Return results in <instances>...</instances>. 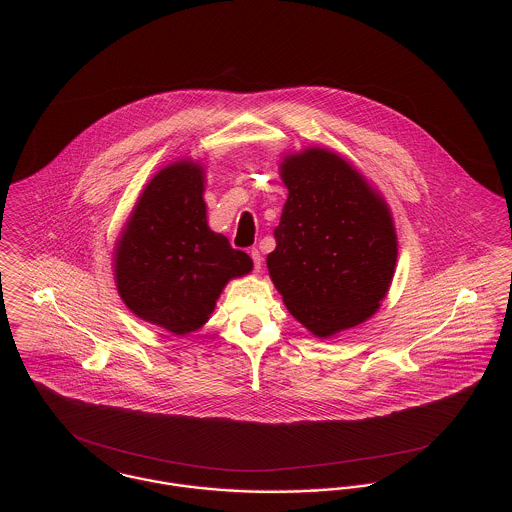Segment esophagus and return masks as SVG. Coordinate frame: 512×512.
Segmentation results:
<instances>
[{
    "instance_id": "esophagus-1",
    "label": "esophagus",
    "mask_w": 512,
    "mask_h": 512,
    "mask_svg": "<svg viewBox=\"0 0 512 512\" xmlns=\"http://www.w3.org/2000/svg\"><path fill=\"white\" fill-rule=\"evenodd\" d=\"M249 255H251V259H253V267H255V270L259 272V270H261V265H263V255H261V251L253 247V249L249 251Z\"/></svg>"
}]
</instances>
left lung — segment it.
Returning <instances> with one entry per match:
<instances>
[{
	"label": "left lung",
	"instance_id": "1",
	"mask_svg": "<svg viewBox=\"0 0 512 512\" xmlns=\"http://www.w3.org/2000/svg\"><path fill=\"white\" fill-rule=\"evenodd\" d=\"M288 201L267 267L293 317L318 338L372 317L390 288L397 238L365 178L326 149L282 163Z\"/></svg>",
	"mask_w": 512,
	"mask_h": 512
}]
</instances>
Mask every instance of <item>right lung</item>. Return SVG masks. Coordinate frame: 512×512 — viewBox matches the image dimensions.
<instances>
[{"instance_id":"right-lung-1","label":"right lung","mask_w":512,"mask_h":512,"mask_svg":"<svg viewBox=\"0 0 512 512\" xmlns=\"http://www.w3.org/2000/svg\"><path fill=\"white\" fill-rule=\"evenodd\" d=\"M115 263L126 307L172 334L207 322L224 284L253 267L245 251L207 226L203 171L186 161L151 178L124 228Z\"/></svg>"}]
</instances>
